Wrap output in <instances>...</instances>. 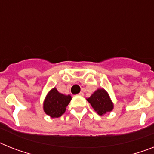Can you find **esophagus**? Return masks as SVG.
<instances>
[{"mask_svg":"<svg viewBox=\"0 0 154 154\" xmlns=\"http://www.w3.org/2000/svg\"><path fill=\"white\" fill-rule=\"evenodd\" d=\"M78 95H81V96H84V93L82 92V91H81V92H80L79 94H78Z\"/></svg>","mask_w":154,"mask_h":154,"instance_id":"obj_1","label":"esophagus"}]
</instances>
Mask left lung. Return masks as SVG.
I'll use <instances>...</instances> for the list:
<instances>
[{"label": "left lung", "instance_id": "8db88e82", "mask_svg": "<svg viewBox=\"0 0 154 154\" xmlns=\"http://www.w3.org/2000/svg\"><path fill=\"white\" fill-rule=\"evenodd\" d=\"M88 102L94 110L100 116L113 110V103L109 94L104 88H98L91 96L88 98Z\"/></svg>", "mask_w": 154, "mask_h": 154}]
</instances>
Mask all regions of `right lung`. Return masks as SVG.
Wrapping results in <instances>:
<instances>
[{"mask_svg":"<svg viewBox=\"0 0 154 154\" xmlns=\"http://www.w3.org/2000/svg\"><path fill=\"white\" fill-rule=\"evenodd\" d=\"M69 95H63L59 92L56 88H53L48 92L43 103L45 113L51 118L61 117L66 112V107L71 101Z\"/></svg>","mask_w":154,"mask_h":154,"instance_id":"1","label":"right lung"}]
</instances>
